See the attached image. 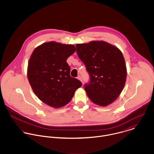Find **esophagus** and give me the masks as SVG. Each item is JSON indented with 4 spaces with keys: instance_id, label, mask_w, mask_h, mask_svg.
<instances>
[{
    "instance_id": "obj_1",
    "label": "esophagus",
    "mask_w": 154,
    "mask_h": 154,
    "mask_svg": "<svg viewBox=\"0 0 154 154\" xmlns=\"http://www.w3.org/2000/svg\"><path fill=\"white\" fill-rule=\"evenodd\" d=\"M78 79L79 81H81L82 82V77H81V76H79L78 77Z\"/></svg>"
}]
</instances>
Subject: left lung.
I'll use <instances>...</instances> for the list:
<instances>
[{"mask_svg": "<svg viewBox=\"0 0 154 154\" xmlns=\"http://www.w3.org/2000/svg\"><path fill=\"white\" fill-rule=\"evenodd\" d=\"M79 59L85 65L90 81L84 89L89 98L107 106L120 95L125 87L127 69L122 51L103 41L76 45Z\"/></svg>", "mask_w": 154, "mask_h": 154, "instance_id": "left-lung-1", "label": "left lung"}]
</instances>
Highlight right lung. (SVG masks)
Here are the masks:
<instances>
[{
    "instance_id": "obj_1",
    "label": "right lung",
    "mask_w": 154,
    "mask_h": 154,
    "mask_svg": "<svg viewBox=\"0 0 154 154\" xmlns=\"http://www.w3.org/2000/svg\"><path fill=\"white\" fill-rule=\"evenodd\" d=\"M75 51L73 45L50 42L36 47L30 57L27 69L29 84L37 97L50 107L66 106L82 85L70 76L66 62Z\"/></svg>"
}]
</instances>
